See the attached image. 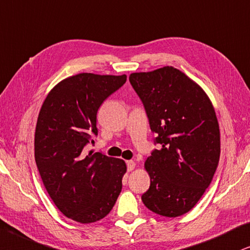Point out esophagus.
I'll list each match as a JSON object with an SVG mask.
<instances>
[{"instance_id": "esophagus-1", "label": "esophagus", "mask_w": 250, "mask_h": 250, "mask_svg": "<svg viewBox=\"0 0 250 250\" xmlns=\"http://www.w3.org/2000/svg\"><path fill=\"white\" fill-rule=\"evenodd\" d=\"M136 167V163L134 162V160H128L127 162V168L129 172H131V170H134Z\"/></svg>"}]
</instances>
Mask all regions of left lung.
<instances>
[{
  "instance_id": "8db88e82",
  "label": "left lung",
  "mask_w": 250,
  "mask_h": 250,
  "mask_svg": "<svg viewBox=\"0 0 250 250\" xmlns=\"http://www.w3.org/2000/svg\"><path fill=\"white\" fill-rule=\"evenodd\" d=\"M129 81L160 144L144 164L151 183L142 201L160 216H182L201 200L219 162L220 132L212 103L196 82L169 65L132 72Z\"/></svg>"
}]
</instances>
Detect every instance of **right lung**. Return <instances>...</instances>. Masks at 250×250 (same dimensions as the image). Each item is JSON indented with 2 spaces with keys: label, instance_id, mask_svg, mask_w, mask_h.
<instances>
[{
  "label": "right lung",
  "instance_id": "obj_1",
  "mask_svg": "<svg viewBox=\"0 0 250 250\" xmlns=\"http://www.w3.org/2000/svg\"><path fill=\"white\" fill-rule=\"evenodd\" d=\"M127 76L82 72L47 94L38 116L34 158L41 180L58 209L75 222L90 224L110 212L127 172L125 160L86 153L98 135L97 112Z\"/></svg>",
  "mask_w": 250,
  "mask_h": 250
}]
</instances>
